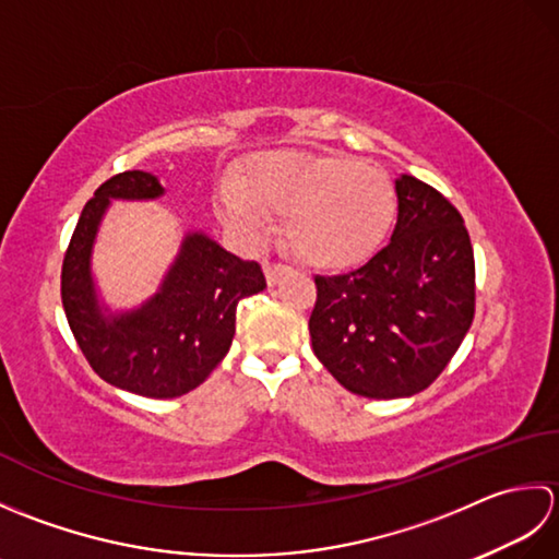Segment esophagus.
<instances>
[{
  "mask_svg": "<svg viewBox=\"0 0 559 559\" xmlns=\"http://www.w3.org/2000/svg\"><path fill=\"white\" fill-rule=\"evenodd\" d=\"M286 273H290V266L288 264H281V261H269L266 264V281L269 286H276V283L286 276Z\"/></svg>",
  "mask_w": 559,
  "mask_h": 559,
  "instance_id": "1",
  "label": "esophagus"
}]
</instances>
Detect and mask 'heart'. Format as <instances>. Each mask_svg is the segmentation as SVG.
Wrapping results in <instances>:
<instances>
[{
    "label": "heart",
    "mask_w": 559,
    "mask_h": 559,
    "mask_svg": "<svg viewBox=\"0 0 559 559\" xmlns=\"http://www.w3.org/2000/svg\"><path fill=\"white\" fill-rule=\"evenodd\" d=\"M223 221L247 242L269 235V218H288L293 252L317 266H350L382 245L396 216V192L374 165L348 156L266 153L245 182L218 189Z\"/></svg>",
    "instance_id": "heart-1"
}]
</instances>
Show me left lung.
<instances>
[{"label": "left lung", "instance_id": "obj_1", "mask_svg": "<svg viewBox=\"0 0 559 559\" xmlns=\"http://www.w3.org/2000/svg\"><path fill=\"white\" fill-rule=\"evenodd\" d=\"M396 194L391 242L360 269L314 276L312 350L367 399L430 386L476 314V259L461 213L413 175L396 180Z\"/></svg>", "mask_w": 559, "mask_h": 559}]
</instances>
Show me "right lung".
I'll list each match as a JSON object with an SVG mask.
<instances>
[{
  "instance_id": "right-lung-1",
  "label": "right lung",
  "mask_w": 559,
  "mask_h": 559,
  "mask_svg": "<svg viewBox=\"0 0 559 559\" xmlns=\"http://www.w3.org/2000/svg\"><path fill=\"white\" fill-rule=\"evenodd\" d=\"M151 173L127 170L103 182L83 206L62 261V305L83 358L105 382L148 399H175L216 370L235 336L237 302L266 288L257 261H245L206 235L185 237L160 293L134 312H100L91 247L110 199H156Z\"/></svg>"
}]
</instances>
